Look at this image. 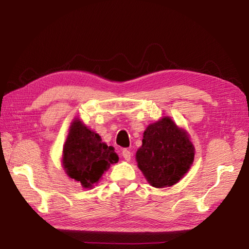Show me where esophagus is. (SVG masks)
Wrapping results in <instances>:
<instances>
[{
	"instance_id": "1",
	"label": "esophagus",
	"mask_w": 249,
	"mask_h": 249,
	"mask_svg": "<svg viewBox=\"0 0 249 249\" xmlns=\"http://www.w3.org/2000/svg\"><path fill=\"white\" fill-rule=\"evenodd\" d=\"M122 156H123L125 158V160H130L131 158V153L129 150L127 149H124L123 151H122Z\"/></svg>"
}]
</instances>
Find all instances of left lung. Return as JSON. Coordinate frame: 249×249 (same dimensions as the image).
Segmentation results:
<instances>
[{
	"label": "left lung",
	"mask_w": 249,
	"mask_h": 249,
	"mask_svg": "<svg viewBox=\"0 0 249 249\" xmlns=\"http://www.w3.org/2000/svg\"><path fill=\"white\" fill-rule=\"evenodd\" d=\"M194 157L195 147L187 133L168 116L147 126L136 153L139 169L156 188L178 183L189 170Z\"/></svg>",
	"instance_id": "left-lung-1"
}]
</instances>
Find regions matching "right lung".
Here are the masks:
<instances>
[{
  "instance_id": "obj_1",
  "label": "right lung",
  "mask_w": 249,
  "mask_h": 249,
  "mask_svg": "<svg viewBox=\"0 0 249 249\" xmlns=\"http://www.w3.org/2000/svg\"><path fill=\"white\" fill-rule=\"evenodd\" d=\"M119 161L112 146H108L95 131L80 120H73L63 147V168L67 176L84 188H92L112 163Z\"/></svg>"
}]
</instances>
